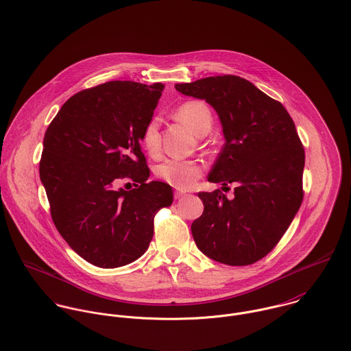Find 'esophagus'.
<instances>
[{
	"mask_svg": "<svg viewBox=\"0 0 351 351\" xmlns=\"http://www.w3.org/2000/svg\"><path fill=\"white\" fill-rule=\"evenodd\" d=\"M184 196H185L184 192H176V193H174V199H176V200H180V199H182Z\"/></svg>",
	"mask_w": 351,
	"mask_h": 351,
	"instance_id": "obj_1",
	"label": "esophagus"
}]
</instances>
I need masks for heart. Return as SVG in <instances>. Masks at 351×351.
I'll use <instances>...</instances> for the list:
<instances>
[{
  "mask_svg": "<svg viewBox=\"0 0 351 351\" xmlns=\"http://www.w3.org/2000/svg\"><path fill=\"white\" fill-rule=\"evenodd\" d=\"M177 116L197 135L206 134L212 125L210 109L202 101L191 100L181 104L177 109ZM142 143L150 154H156L159 150L160 135L158 117H152L145 125ZM202 171L204 165L196 159L167 158L155 166V176L177 189L191 188L202 176Z\"/></svg>",
  "mask_w": 351,
  "mask_h": 351,
  "instance_id": "1",
  "label": "heart"
}]
</instances>
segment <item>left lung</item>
<instances>
[{
    "instance_id": "left-lung-1",
    "label": "left lung",
    "mask_w": 351,
    "mask_h": 351,
    "mask_svg": "<svg viewBox=\"0 0 351 351\" xmlns=\"http://www.w3.org/2000/svg\"><path fill=\"white\" fill-rule=\"evenodd\" d=\"M176 89L217 112L226 143L208 181L237 186L232 200L220 189L199 193L204 212L192 223L193 239L213 261L251 265L276 247L302 202L305 154L295 123L280 101L237 75Z\"/></svg>"
}]
</instances>
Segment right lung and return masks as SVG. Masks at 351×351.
Wrapping results in <instances>:
<instances>
[{"mask_svg": "<svg viewBox=\"0 0 351 351\" xmlns=\"http://www.w3.org/2000/svg\"><path fill=\"white\" fill-rule=\"evenodd\" d=\"M162 84L110 81L66 101L43 141L40 180L52 221L67 245L89 263L113 269L149 249L154 216L173 202L171 186L151 181L141 149ZM127 178L131 191L112 184Z\"/></svg>", "mask_w": 351, "mask_h": 351, "instance_id": "add662e5", "label": "right lung"}]
</instances>
